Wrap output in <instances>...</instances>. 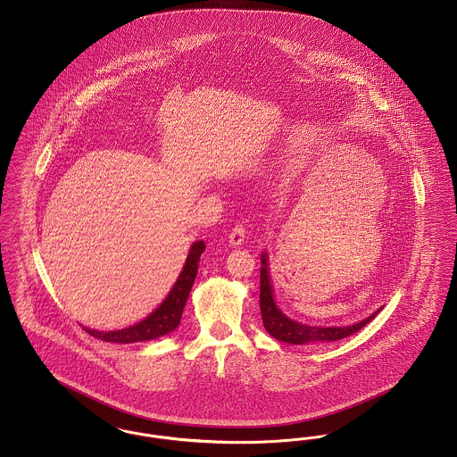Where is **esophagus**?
I'll use <instances>...</instances> for the list:
<instances>
[{"mask_svg": "<svg viewBox=\"0 0 457 457\" xmlns=\"http://www.w3.org/2000/svg\"><path fill=\"white\" fill-rule=\"evenodd\" d=\"M243 239H245V228H243L241 224H237V226L231 229V233H229V243H231L233 246H239V245L243 243Z\"/></svg>", "mask_w": 457, "mask_h": 457, "instance_id": "1", "label": "esophagus"}]
</instances>
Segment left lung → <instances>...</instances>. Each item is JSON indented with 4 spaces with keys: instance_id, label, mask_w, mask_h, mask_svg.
Here are the masks:
<instances>
[{
    "instance_id": "obj_1",
    "label": "left lung",
    "mask_w": 457,
    "mask_h": 457,
    "mask_svg": "<svg viewBox=\"0 0 457 457\" xmlns=\"http://www.w3.org/2000/svg\"><path fill=\"white\" fill-rule=\"evenodd\" d=\"M261 269V313L262 322L265 330L283 341V343H291V345H308V343H330V341H339L345 339L351 334L358 332L360 328L371 322L380 310L371 313L369 319L348 327H313L306 326L302 322H296L293 319H287L283 312L278 308L272 296V286H270V278H269V265H267V255L262 253Z\"/></svg>"
}]
</instances>
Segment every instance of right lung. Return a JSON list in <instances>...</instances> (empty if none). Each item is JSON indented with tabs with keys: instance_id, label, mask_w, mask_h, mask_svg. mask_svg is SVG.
<instances>
[{
	"instance_id": "right-lung-1",
	"label": "right lung",
	"mask_w": 457,
	"mask_h": 457,
	"mask_svg": "<svg viewBox=\"0 0 457 457\" xmlns=\"http://www.w3.org/2000/svg\"><path fill=\"white\" fill-rule=\"evenodd\" d=\"M205 250L204 241H195L190 248V253L185 262V267L181 274L178 276V281L174 283L173 289L170 291L168 298L155 308L153 313L144 319L142 322L135 326L121 328V330H111V332H101L86 328L90 336L106 341V343H120V345H130V343H140V341H151L155 337L166 336L176 327L179 326L181 313L185 303L188 300V295L192 291V286L195 283L196 269L202 252Z\"/></svg>"
}]
</instances>
